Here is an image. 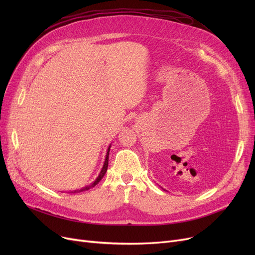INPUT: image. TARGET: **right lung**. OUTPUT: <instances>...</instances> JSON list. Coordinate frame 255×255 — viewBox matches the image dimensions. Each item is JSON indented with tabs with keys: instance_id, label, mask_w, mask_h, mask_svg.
<instances>
[{
	"instance_id": "right-lung-1",
	"label": "right lung",
	"mask_w": 255,
	"mask_h": 255,
	"mask_svg": "<svg viewBox=\"0 0 255 255\" xmlns=\"http://www.w3.org/2000/svg\"><path fill=\"white\" fill-rule=\"evenodd\" d=\"M109 155H110V148H109V151H107V154H106V158H105L104 166H103V168H102L101 172H100V174H99V176H98V179L96 180V182H94V184L90 185V186L85 187V188H84V189H82V190H87V189H89L90 187H94L95 185H97L100 181H101V179H102V177L104 176V174H105V173H106V171H107V167H109ZM75 192H76V191H75Z\"/></svg>"
}]
</instances>
